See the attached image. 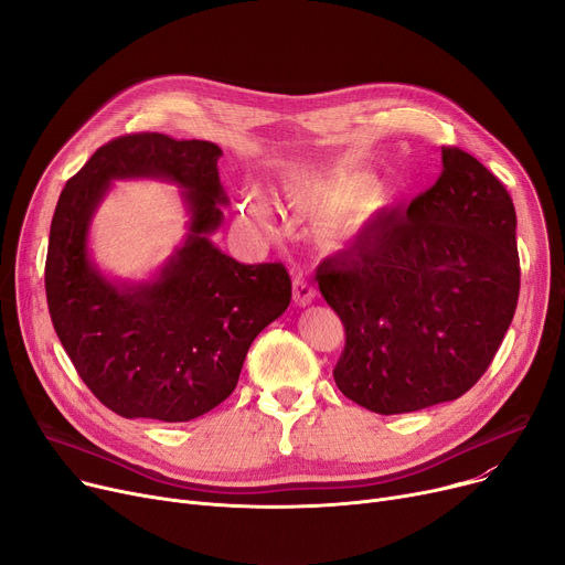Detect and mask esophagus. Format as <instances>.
I'll list each match as a JSON object with an SVG mask.
<instances>
[{
	"label": "esophagus",
	"mask_w": 565,
	"mask_h": 565,
	"mask_svg": "<svg viewBox=\"0 0 565 565\" xmlns=\"http://www.w3.org/2000/svg\"><path fill=\"white\" fill-rule=\"evenodd\" d=\"M313 298H316V288L307 281V277L295 275L292 277V300H295V305L307 307V305L313 302Z\"/></svg>",
	"instance_id": "34e87169"
}]
</instances>
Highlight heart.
Instances as JSON below:
<instances>
[{
  "label": "heart",
  "mask_w": 565,
  "mask_h": 565,
  "mask_svg": "<svg viewBox=\"0 0 565 565\" xmlns=\"http://www.w3.org/2000/svg\"><path fill=\"white\" fill-rule=\"evenodd\" d=\"M290 199L298 203L300 207H305V211L320 213V215L345 213L354 205V199L345 190H341L332 183H318V181H302L298 185H292L290 188ZM245 203H247V215L254 222L263 224L265 222L263 201L256 194H249Z\"/></svg>",
  "instance_id": "heart-1"
}]
</instances>
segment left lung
<instances>
[{
    "instance_id": "obj_1",
    "label": "left lung",
    "mask_w": 565,
    "mask_h": 565,
    "mask_svg": "<svg viewBox=\"0 0 565 565\" xmlns=\"http://www.w3.org/2000/svg\"><path fill=\"white\" fill-rule=\"evenodd\" d=\"M513 199L477 158L441 148L437 183L324 258L316 281L345 328L343 396L377 414L460 398L492 364L520 295Z\"/></svg>"
}]
</instances>
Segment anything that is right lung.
<instances>
[{"instance_id": "1", "label": "right lung", "mask_w": 565, "mask_h": 565, "mask_svg": "<svg viewBox=\"0 0 565 565\" xmlns=\"http://www.w3.org/2000/svg\"><path fill=\"white\" fill-rule=\"evenodd\" d=\"M220 156L213 141L124 135L100 146L56 201L45 260L54 332L86 387L126 419L178 424L217 407L252 341L290 305L281 263L245 265L211 243L226 203ZM121 177H164L186 190V245L151 282H109L87 258V224Z\"/></svg>"}]
</instances>
